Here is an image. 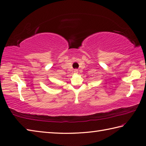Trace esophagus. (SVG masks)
<instances>
[{
	"label": "esophagus",
	"mask_w": 146,
	"mask_h": 146,
	"mask_svg": "<svg viewBox=\"0 0 146 146\" xmlns=\"http://www.w3.org/2000/svg\"><path fill=\"white\" fill-rule=\"evenodd\" d=\"M73 72H74V73H75V74H77V73H78V70H74Z\"/></svg>",
	"instance_id": "34e87169"
}]
</instances>
